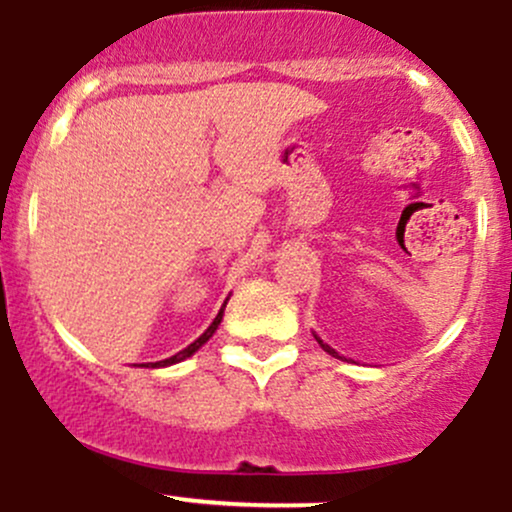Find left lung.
Here are the masks:
<instances>
[{"instance_id": "left-lung-1", "label": "left lung", "mask_w": 512, "mask_h": 512, "mask_svg": "<svg viewBox=\"0 0 512 512\" xmlns=\"http://www.w3.org/2000/svg\"><path fill=\"white\" fill-rule=\"evenodd\" d=\"M315 339H317V344H320V346H322V349H325V351H327V354H330V356H334V358H342V356H339V354H337V351H334V349H332V346H327L325 342H322V339H320V337H317V334H315Z\"/></svg>"}]
</instances>
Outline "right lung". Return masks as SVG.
I'll return each instance as SVG.
<instances>
[{
    "instance_id": "add662e5",
    "label": "right lung",
    "mask_w": 512,
    "mask_h": 512,
    "mask_svg": "<svg viewBox=\"0 0 512 512\" xmlns=\"http://www.w3.org/2000/svg\"><path fill=\"white\" fill-rule=\"evenodd\" d=\"M228 301V298H226ZM223 308H226V303L221 305V310H219V315L214 317V322H211V325L207 327V332L202 334V337L199 339H195V342H192L190 346H187V349H182V351H178V354L175 356H170V358H166V361H156V363H146V366H151V368H161V366H173V363H180V361H185V358H190L192 354H195L197 349H202V344H207L209 339H211V334H214L216 330H219V325H221V320H223Z\"/></svg>"
}]
</instances>
